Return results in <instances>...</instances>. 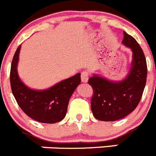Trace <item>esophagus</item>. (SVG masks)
I'll return each instance as SVG.
<instances>
[{"instance_id": "obj_1", "label": "esophagus", "mask_w": 156, "mask_h": 156, "mask_svg": "<svg viewBox=\"0 0 156 156\" xmlns=\"http://www.w3.org/2000/svg\"><path fill=\"white\" fill-rule=\"evenodd\" d=\"M89 74L87 70H83L81 74V78H82V82H87L88 80H89Z\"/></svg>"}]
</instances>
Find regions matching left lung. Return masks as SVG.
<instances>
[{"label":"left lung","mask_w":156,"mask_h":156,"mask_svg":"<svg viewBox=\"0 0 156 156\" xmlns=\"http://www.w3.org/2000/svg\"><path fill=\"white\" fill-rule=\"evenodd\" d=\"M122 44L131 48L133 59L128 75L119 82H112L93 74L88 83L93 95L91 109L98 120L113 122L123 119L137 107L147 79V63L143 50L132 36L123 32Z\"/></svg>","instance_id":"1"}]
</instances>
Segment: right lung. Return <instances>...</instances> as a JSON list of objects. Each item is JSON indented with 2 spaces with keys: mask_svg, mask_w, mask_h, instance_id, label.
<instances>
[{
  "mask_svg": "<svg viewBox=\"0 0 156 156\" xmlns=\"http://www.w3.org/2000/svg\"><path fill=\"white\" fill-rule=\"evenodd\" d=\"M21 44L13 56L10 71V83L13 96L23 112L41 123H55L63 120L69 100L81 83V74L63 80L44 90L30 89L20 80L17 72Z\"/></svg>",
  "mask_w": 156,
  "mask_h": 156,
  "instance_id": "add662e5",
  "label": "right lung"
}]
</instances>
